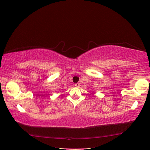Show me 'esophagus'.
<instances>
[{"label": "esophagus", "mask_w": 150, "mask_h": 150, "mask_svg": "<svg viewBox=\"0 0 150 150\" xmlns=\"http://www.w3.org/2000/svg\"><path fill=\"white\" fill-rule=\"evenodd\" d=\"M75 86L76 87V88H79L80 86V84L79 83H76L75 84Z\"/></svg>", "instance_id": "1"}]
</instances>
